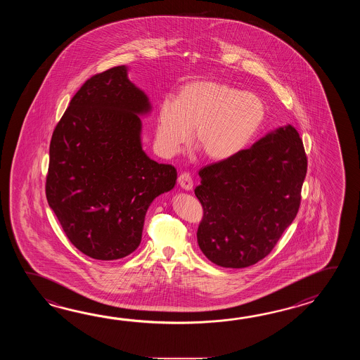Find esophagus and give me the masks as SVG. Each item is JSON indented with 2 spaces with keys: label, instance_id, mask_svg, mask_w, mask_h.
<instances>
[{
  "label": "esophagus",
  "instance_id": "1",
  "mask_svg": "<svg viewBox=\"0 0 360 360\" xmlns=\"http://www.w3.org/2000/svg\"><path fill=\"white\" fill-rule=\"evenodd\" d=\"M177 183L183 188L184 191H191L193 189V180L188 172L180 174L177 177Z\"/></svg>",
  "mask_w": 360,
  "mask_h": 360
}]
</instances>
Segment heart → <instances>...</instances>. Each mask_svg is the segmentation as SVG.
<instances>
[{"mask_svg": "<svg viewBox=\"0 0 360 360\" xmlns=\"http://www.w3.org/2000/svg\"><path fill=\"white\" fill-rule=\"evenodd\" d=\"M266 115L261 98L217 81H193L176 99L161 101L155 141L171 157L191 138L212 161H225L243 150L260 130Z\"/></svg>", "mask_w": 360, "mask_h": 360, "instance_id": "1", "label": "heart"}]
</instances>
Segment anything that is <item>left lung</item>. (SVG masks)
Returning a JSON list of instances; mask_svg holds the SVG:
<instances>
[{
  "label": "left lung",
  "instance_id": "1",
  "mask_svg": "<svg viewBox=\"0 0 360 360\" xmlns=\"http://www.w3.org/2000/svg\"><path fill=\"white\" fill-rule=\"evenodd\" d=\"M306 169L304 144L291 124L199 169L197 240L207 259L240 269L268 256L299 212Z\"/></svg>",
  "mask_w": 360,
  "mask_h": 360
}]
</instances>
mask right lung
I'll list each match as a JSON object with an SVG mask.
<instances>
[{"label": "right lung", "instance_id": "right-lung-1", "mask_svg": "<svg viewBox=\"0 0 360 360\" xmlns=\"http://www.w3.org/2000/svg\"><path fill=\"white\" fill-rule=\"evenodd\" d=\"M150 108L118 65L81 86L53 132L47 202L70 243L92 259L134 252L150 203L176 184V169L141 148L139 115Z\"/></svg>", "mask_w": 360, "mask_h": 360}]
</instances>
